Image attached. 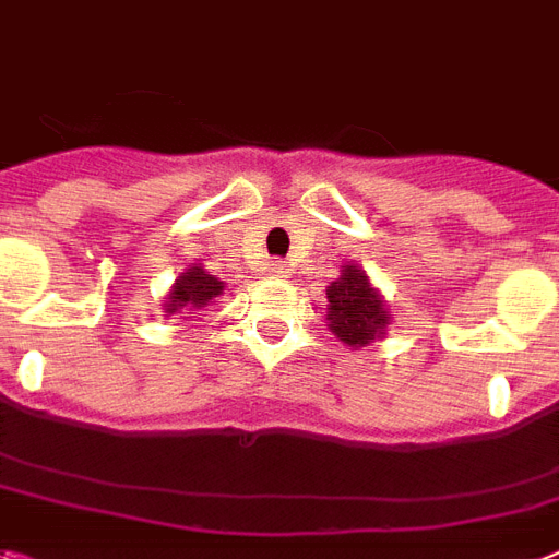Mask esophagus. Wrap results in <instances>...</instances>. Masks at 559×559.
Wrapping results in <instances>:
<instances>
[{
	"instance_id": "34e87169",
	"label": "esophagus",
	"mask_w": 559,
	"mask_h": 559,
	"mask_svg": "<svg viewBox=\"0 0 559 559\" xmlns=\"http://www.w3.org/2000/svg\"><path fill=\"white\" fill-rule=\"evenodd\" d=\"M266 272H270V275H275V278H284V272H287V266L281 264V261H272L270 270H266Z\"/></svg>"
}]
</instances>
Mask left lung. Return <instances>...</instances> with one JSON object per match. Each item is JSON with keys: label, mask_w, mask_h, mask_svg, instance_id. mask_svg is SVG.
I'll return each mask as SVG.
<instances>
[{"label": "left lung", "mask_w": 559, "mask_h": 559, "mask_svg": "<svg viewBox=\"0 0 559 559\" xmlns=\"http://www.w3.org/2000/svg\"><path fill=\"white\" fill-rule=\"evenodd\" d=\"M326 321L344 344L367 347L388 324V310L382 298L370 287V281L358 266H344L342 278L326 287Z\"/></svg>", "instance_id": "left-lung-1"}]
</instances>
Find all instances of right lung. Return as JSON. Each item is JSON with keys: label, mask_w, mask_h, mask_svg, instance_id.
Instances as JSON below:
<instances>
[{"label": "right lung", "mask_w": 559, "mask_h": 559, "mask_svg": "<svg viewBox=\"0 0 559 559\" xmlns=\"http://www.w3.org/2000/svg\"><path fill=\"white\" fill-rule=\"evenodd\" d=\"M224 289V284L212 275L201 270V266H192L189 272H183L180 278H177L175 289H171L166 312H177V310H201L203 304H209L212 298H217Z\"/></svg>", "instance_id": "obj_1"}]
</instances>
